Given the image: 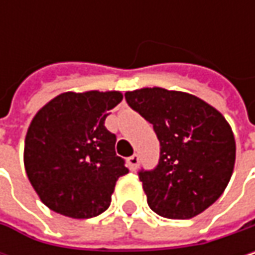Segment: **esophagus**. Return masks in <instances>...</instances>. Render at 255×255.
<instances>
[{"label":"esophagus","mask_w":255,"mask_h":255,"mask_svg":"<svg viewBox=\"0 0 255 255\" xmlns=\"http://www.w3.org/2000/svg\"><path fill=\"white\" fill-rule=\"evenodd\" d=\"M128 162V168L131 170V171H135V168H137V165H138V156L134 153L132 156H129L127 159Z\"/></svg>","instance_id":"1"}]
</instances>
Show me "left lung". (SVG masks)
<instances>
[{
    "label": "left lung",
    "mask_w": 255,
    "mask_h": 255,
    "mask_svg": "<svg viewBox=\"0 0 255 255\" xmlns=\"http://www.w3.org/2000/svg\"><path fill=\"white\" fill-rule=\"evenodd\" d=\"M128 106L149 121L161 144L153 170L138 178L152 211L167 219H192L225 192L236 144L225 117L204 100L181 91H127Z\"/></svg>",
    "instance_id": "8db88e82"
}]
</instances>
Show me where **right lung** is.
<instances>
[{"label":"right lung","instance_id":"1","mask_svg":"<svg viewBox=\"0 0 255 255\" xmlns=\"http://www.w3.org/2000/svg\"><path fill=\"white\" fill-rule=\"evenodd\" d=\"M120 91L63 93L32 120L25 138V168L39 199L53 211L91 219L111 205L126 161L117 155V135L105 127Z\"/></svg>","mask_w":255,"mask_h":255}]
</instances>
